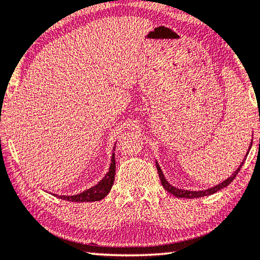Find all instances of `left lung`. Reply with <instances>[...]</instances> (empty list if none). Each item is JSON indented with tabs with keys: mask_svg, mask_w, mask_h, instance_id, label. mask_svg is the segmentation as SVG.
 Returning <instances> with one entry per match:
<instances>
[{
	"mask_svg": "<svg viewBox=\"0 0 260 260\" xmlns=\"http://www.w3.org/2000/svg\"><path fill=\"white\" fill-rule=\"evenodd\" d=\"M251 146H252V144H251ZM251 146L248 147V150H251ZM247 153H248V152H247ZM247 153H246V155H245V157H247ZM245 159H246V158H244V160L241 161V164L239 165V168L234 171V174H232L231 177H228L227 179H224L222 183H220V184L213 186V188H209V189H206V190H201V191H191V190H183V189L176 188V186H172L170 183L166 181V178L164 177V175H162V171H161L160 166H159V164H158L157 161H155V166H157L158 175H159V178H160L162 188H164L166 191H169L170 193H172V195H175L176 197H179V199H197V197H203V196L212 195V193H215L216 191H219V190L226 188L227 185H230L231 182H233V179L237 177L238 172L240 171L241 166L244 165Z\"/></svg>",
	"mask_w": 260,
	"mask_h": 260,
	"instance_id": "obj_1",
	"label": "left lung"
}]
</instances>
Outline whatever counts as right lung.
Masks as SVG:
<instances>
[{
  "label": "right lung",
  "mask_w": 260,
  "mask_h": 260,
  "mask_svg": "<svg viewBox=\"0 0 260 260\" xmlns=\"http://www.w3.org/2000/svg\"><path fill=\"white\" fill-rule=\"evenodd\" d=\"M114 150H115V147H114ZM115 168H116L115 153L113 152L109 171L107 172L105 177H103L98 184L92 186V188L85 190V191L77 193V195H74V196L57 195V197H59L61 200L70 201V202H95V201H101L102 199H105V197L108 195L110 189H112V186L114 184V179H115Z\"/></svg>",
  "instance_id": "1"
}]
</instances>
